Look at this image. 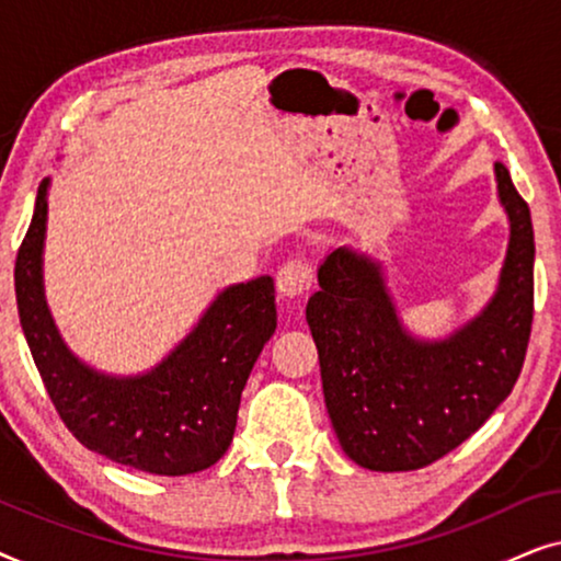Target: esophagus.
Segmentation results:
<instances>
[{
    "instance_id": "34e87169",
    "label": "esophagus",
    "mask_w": 561,
    "mask_h": 561,
    "mask_svg": "<svg viewBox=\"0 0 561 561\" xmlns=\"http://www.w3.org/2000/svg\"><path fill=\"white\" fill-rule=\"evenodd\" d=\"M313 283L311 267L304 260H288L278 271V290L283 298H304Z\"/></svg>"
}]
</instances>
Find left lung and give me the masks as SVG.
<instances>
[{
	"mask_svg": "<svg viewBox=\"0 0 561 561\" xmlns=\"http://www.w3.org/2000/svg\"><path fill=\"white\" fill-rule=\"evenodd\" d=\"M508 250L495 294L442 340L403 324L380 260L334 248L319 265L306 321L319 350L329 419L365 470H419L485 424L516 386L534 321V227L508 168L495 163Z\"/></svg>",
	"mask_w": 561,
	"mask_h": 561,
	"instance_id": "obj_1",
	"label": "left lung"
}]
</instances>
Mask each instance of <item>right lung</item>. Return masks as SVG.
<instances>
[{
  "label": "right lung",
  "mask_w": 561,
  "mask_h": 561,
  "mask_svg": "<svg viewBox=\"0 0 561 561\" xmlns=\"http://www.w3.org/2000/svg\"><path fill=\"white\" fill-rule=\"evenodd\" d=\"M43 179L14 263L20 324L56 411L83 447L150 474L202 472L229 449L252 365L278 324L271 275L219 290L194 329L150 370L112 375L73 355L45 301Z\"/></svg>",
  "instance_id": "1"
}]
</instances>
